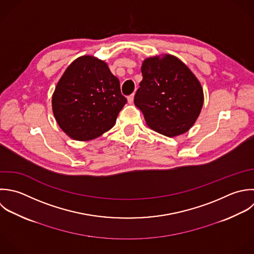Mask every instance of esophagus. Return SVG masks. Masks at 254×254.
I'll return each mask as SVG.
<instances>
[{"mask_svg":"<svg viewBox=\"0 0 254 254\" xmlns=\"http://www.w3.org/2000/svg\"><path fill=\"white\" fill-rule=\"evenodd\" d=\"M133 99H134V94H131L130 96L127 97V102L128 104H132L133 103Z\"/></svg>","mask_w":254,"mask_h":254,"instance_id":"34e87169","label":"esophagus"}]
</instances>
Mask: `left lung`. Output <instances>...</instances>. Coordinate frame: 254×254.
<instances>
[{"mask_svg":"<svg viewBox=\"0 0 254 254\" xmlns=\"http://www.w3.org/2000/svg\"><path fill=\"white\" fill-rule=\"evenodd\" d=\"M141 73L134 105L142 112L147 126L169 137L188 131L204 103L203 89L196 76L170 54L146 58Z\"/></svg>","mask_w":254,"mask_h":254,"instance_id":"8db88e82","label":"left lung"}]
</instances>
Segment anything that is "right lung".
I'll list each match as a JSON object with an SVG mask.
<instances>
[{"instance_id": "obj_1", "label": "right lung", "mask_w": 254, "mask_h": 254, "mask_svg": "<svg viewBox=\"0 0 254 254\" xmlns=\"http://www.w3.org/2000/svg\"><path fill=\"white\" fill-rule=\"evenodd\" d=\"M127 99L108 64L91 55L74 60L58 81L52 111L60 128L71 138L86 141L111 129Z\"/></svg>"}]
</instances>
